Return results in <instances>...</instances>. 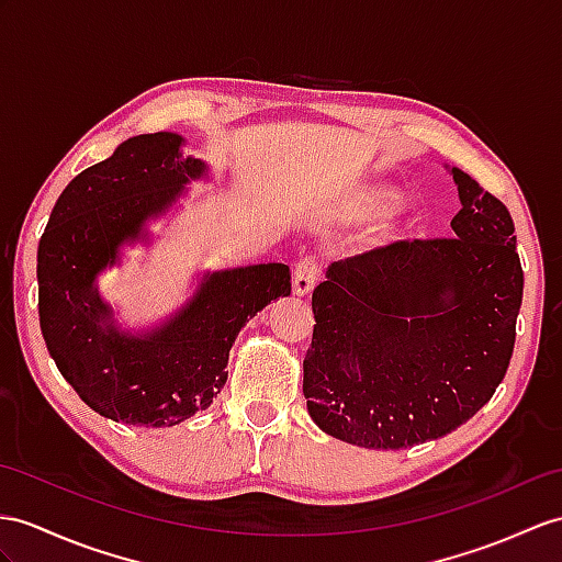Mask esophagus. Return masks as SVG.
I'll return each mask as SVG.
<instances>
[{"instance_id": "1", "label": "esophagus", "mask_w": 562, "mask_h": 562, "mask_svg": "<svg viewBox=\"0 0 562 562\" xmlns=\"http://www.w3.org/2000/svg\"><path fill=\"white\" fill-rule=\"evenodd\" d=\"M319 277V265L314 257H305L293 267V289L297 295H307Z\"/></svg>"}]
</instances>
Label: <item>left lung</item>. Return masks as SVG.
<instances>
[{
    "instance_id": "1",
    "label": "left lung",
    "mask_w": 562,
    "mask_h": 562,
    "mask_svg": "<svg viewBox=\"0 0 562 562\" xmlns=\"http://www.w3.org/2000/svg\"><path fill=\"white\" fill-rule=\"evenodd\" d=\"M453 236L334 262L312 293L307 413L352 446L398 450L456 431L503 381L525 273L505 204L450 169Z\"/></svg>"
}]
</instances>
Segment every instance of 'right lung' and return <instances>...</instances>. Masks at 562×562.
Listing matches in <instances>:
<instances>
[{"instance_id":"add662e5","label":"right lung","mask_w":562,"mask_h":562,"mask_svg":"<svg viewBox=\"0 0 562 562\" xmlns=\"http://www.w3.org/2000/svg\"><path fill=\"white\" fill-rule=\"evenodd\" d=\"M181 145L167 131L121 143L64 188L37 245L40 328L52 360L94 413L135 427H173L210 407L245 322L291 295V269L279 262L207 271L161 326L131 334L114 324L98 273L207 176V164L183 157Z\"/></svg>"}]
</instances>
